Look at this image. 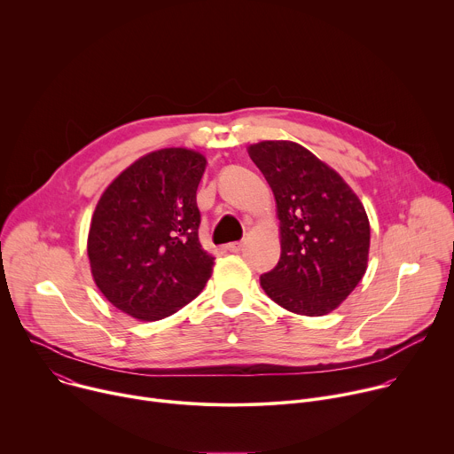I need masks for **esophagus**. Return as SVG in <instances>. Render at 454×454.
I'll list each match as a JSON object with an SVG mask.
<instances>
[{
	"mask_svg": "<svg viewBox=\"0 0 454 454\" xmlns=\"http://www.w3.org/2000/svg\"><path fill=\"white\" fill-rule=\"evenodd\" d=\"M226 249H228L230 253H239V251L242 249V242H230V244L226 246Z\"/></svg>",
	"mask_w": 454,
	"mask_h": 454,
	"instance_id": "esophagus-1",
	"label": "esophagus"
}]
</instances>
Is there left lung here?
<instances>
[{"label": "left lung", "mask_w": 454, "mask_h": 454, "mask_svg": "<svg viewBox=\"0 0 454 454\" xmlns=\"http://www.w3.org/2000/svg\"><path fill=\"white\" fill-rule=\"evenodd\" d=\"M270 183L280 221V261L261 277L266 294L301 316L338 309L368 268L370 221L356 192L300 144L247 147Z\"/></svg>", "instance_id": "8db88e82"}]
</instances>
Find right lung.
<instances>
[{"label": "right lung", "instance_id": "1", "mask_svg": "<svg viewBox=\"0 0 454 454\" xmlns=\"http://www.w3.org/2000/svg\"><path fill=\"white\" fill-rule=\"evenodd\" d=\"M207 158L168 147L138 158L102 192L88 233L91 275L118 310L163 319L196 298L214 256L200 242L196 192Z\"/></svg>", "mask_w": 454, "mask_h": 454}]
</instances>
